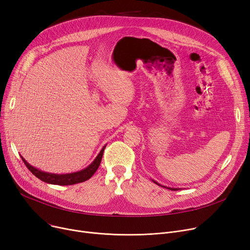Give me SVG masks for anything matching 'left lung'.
<instances>
[{
    "instance_id": "1",
    "label": "left lung",
    "mask_w": 250,
    "mask_h": 250,
    "mask_svg": "<svg viewBox=\"0 0 250 250\" xmlns=\"http://www.w3.org/2000/svg\"><path fill=\"white\" fill-rule=\"evenodd\" d=\"M153 181H154V180H153ZM154 182H155V183H157L156 181H154ZM157 185H158V186H160V185H159V183H157ZM168 188V189H171V190H178V188Z\"/></svg>"
}]
</instances>
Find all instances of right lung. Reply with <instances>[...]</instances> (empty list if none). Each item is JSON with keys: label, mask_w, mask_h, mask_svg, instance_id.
<instances>
[{"label": "right lung", "mask_w": 250, "mask_h": 250, "mask_svg": "<svg viewBox=\"0 0 250 250\" xmlns=\"http://www.w3.org/2000/svg\"><path fill=\"white\" fill-rule=\"evenodd\" d=\"M104 149H105V146L100 151V153L96 157V159L92 162L87 168H85L84 170H81V171H79V172L70 173V174H52V173L43 172V171H42V170H38V169L32 167L29 163L26 162V160L23 158L22 156H21V158H22L24 164L26 165V167L30 170V172H32L33 175H35L41 180H42L46 183H50V185L72 186V185H76V183L88 180L92 175L96 172V170L98 169V167L101 163Z\"/></svg>", "instance_id": "1"}]
</instances>
